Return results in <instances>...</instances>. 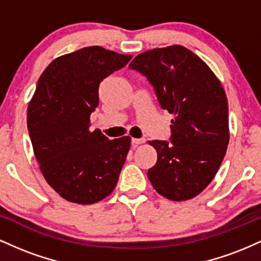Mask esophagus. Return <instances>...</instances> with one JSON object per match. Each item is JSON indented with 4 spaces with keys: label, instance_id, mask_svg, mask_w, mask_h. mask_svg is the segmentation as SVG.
Masks as SVG:
<instances>
[{
    "label": "esophagus",
    "instance_id": "1",
    "mask_svg": "<svg viewBox=\"0 0 261 261\" xmlns=\"http://www.w3.org/2000/svg\"><path fill=\"white\" fill-rule=\"evenodd\" d=\"M143 142H145V139H131V143H133L134 147L137 145H141V143Z\"/></svg>",
    "mask_w": 261,
    "mask_h": 261
}]
</instances>
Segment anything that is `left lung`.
<instances>
[{"label":"left lung","mask_w":261,"mask_h":261,"mask_svg":"<svg viewBox=\"0 0 261 261\" xmlns=\"http://www.w3.org/2000/svg\"><path fill=\"white\" fill-rule=\"evenodd\" d=\"M128 67L153 86L162 109L174 115L169 141H149L157 162L148 179L173 201L193 199L216 175L229 141L228 101L221 82L181 45L142 53Z\"/></svg>","instance_id":"obj_1"}]
</instances>
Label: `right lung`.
<instances>
[{
  "label": "right lung",
  "mask_w": 261,
  "mask_h": 261,
  "mask_svg": "<svg viewBox=\"0 0 261 261\" xmlns=\"http://www.w3.org/2000/svg\"><path fill=\"white\" fill-rule=\"evenodd\" d=\"M133 56L88 46L45 68L28 107L27 124L45 180L60 196L89 205L112 194L124 166L128 136L109 140L91 126L99 85Z\"/></svg>",
  "instance_id": "obj_1"
}]
</instances>
